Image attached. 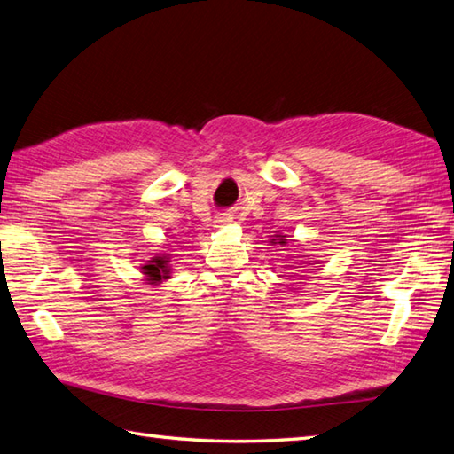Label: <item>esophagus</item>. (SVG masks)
<instances>
[{
	"mask_svg": "<svg viewBox=\"0 0 454 454\" xmlns=\"http://www.w3.org/2000/svg\"><path fill=\"white\" fill-rule=\"evenodd\" d=\"M218 224H228V222H230V216H226V215H222V216H218Z\"/></svg>",
	"mask_w": 454,
	"mask_h": 454,
	"instance_id": "obj_1",
	"label": "esophagus"
}]
</instances>
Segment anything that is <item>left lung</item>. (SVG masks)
Returning a JSON list of instances; mask_svg holds the SVG:
<instances>
[{
	"label": "left lung",
	"instance_id": "1",
	"mask_svg": "<svg viewBox=\"0 0 454 454\" xmlns=\"http://www.w3.org/2000/svg\"><path fill=\"white\" fill-rule=\"evenodd\" d=\"M278 244H285V242H278Z\"/></svg>",
	"mask_w": 454,
	"mask_h": 454
}]
</instances>
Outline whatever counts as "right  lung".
<instances>
[{"instance_id": "obj_1", "label": "right lung", "mask_w": 454, "mask_h": 454, "mask_svg": "<svg viewBox=\"0 0 454 454\" xmlns=\"http://www.w3.org/2000/svg\"><path fill=\"white\" fill-rule=\"evenodd\" d=\"M168 257H152L148 265L142 267L144 275L148 277V281L153 283H161L163 278H169V267H168Z\"/></svg>"}]
</instances>
